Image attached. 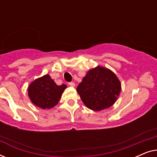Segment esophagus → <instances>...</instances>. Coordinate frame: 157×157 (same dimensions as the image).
<instances>
[{
    "label": "esophagus",
    "mask_w": 157,
    "mask_h": 157,
    "mask_svg": "<svg viewBox=\"0 0 157 157\" xmlns=\"http://www.w3.org/2000/svg\"><path fill=\"white\" fill-rule=\"evenodd\" d=\"M68 84H69V86H72V87L75 86V83L74 82H70V83H68Z\"/></svg>",
    "instance_id": "1"
}]
</instances>
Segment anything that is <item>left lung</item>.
Returning a JSON list of instances; mask_svg holds the SVG:
<instances>
[{
    "label": "left lung",
    "mask_w": 157,
    "mask_h": 157,
    "mask_svg": "<svg viewBox=\"0 0 157 157\" xmlns=\"http://www.w3.org/2000/svg\"><path fill=\"white\" fill-rule=\"evenodd\" d=\"M76 90L87 108L99 111L114 104L121 84L112 71L98 66L87 72Z\"/></svg>",
    "instance_id": "left-lung-1"
}]
</instances>
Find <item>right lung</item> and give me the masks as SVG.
Returning a JSON list of instances; mask_svg holds the SVG:
<instances>
[{
  "label": "right lung",
  "mask_w": 157,
  "mask_h": 157,
  "mask_svg": "<svg viewBox=\"0 0 157 157\" xmlns=\"http://www.w3.org/2000/svg\"><path fill=\"white\" fill-rule=\"evenodd\" d=\"M67 86H58L48 74L38 78L30 83L28 95L36 106L42 109H50L57 105Z\"/></svg>",
  "instance_id": "1"
}]
</instances>
